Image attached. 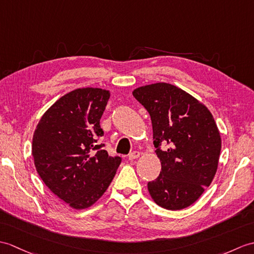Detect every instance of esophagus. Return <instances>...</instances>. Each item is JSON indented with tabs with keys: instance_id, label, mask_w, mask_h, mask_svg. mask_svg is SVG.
I'll return each instance as SVG.
<instances>
[{
	"instance_id": "34e87169",
	"label": "esophagus",
	"mask_w": 254,
	"mask_h": 254,
	"mask_svg": "<svg viewBox=\"0 0 254 254\" xmlns=\"http://www.w3.org/2000/svg\"><path fill=\"white\" fill-rule=\"evenodd\" d=\"M138 157H139V152L136 151V150L129 152V155H128V159H129V160H134V159H136V158H138Z\"/></svg>"
}]
</instances>
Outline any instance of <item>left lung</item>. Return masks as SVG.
Segmentation results:
<instances>
[{
  "label": "left lung",
  "instance_id": "obj_1",
  "mask_svg": "<svg viewBox=\"0 0 254 254\" xmlns=\"http://www.w3.org/2000/svg\"><path fill=\"white\" fill-rule=\"evenodd\" d=\"M148 111L161 172L148 182L151 198L160 207H190L209 187L216 173L221 136L204 105L169 83L140 86L133 91Z\"/></svg>",
  "mask_w": 254,
  "mask_h": 254
}]
</instances>
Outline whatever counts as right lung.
I'll use <instances>...</instances> for the list:
<instances>
[{
    "label": "right lung",
    "instance_id": "1",
    "mask_svg": "<svg viewBox=\"0 0 254 254\" xmlns=\"http://www.w3.org/2000/svg\"><path fill=\"white\" fill-rule=\"evenodd\" d=\"M109 91L76 88L61 97L41 118L32 139L40 178L52 192L74 209L91 207L103 196L121 163L109 156L99 126Z\"/></svg>",
    "mask_w": 254,
    "mask_h": 254
}]
</instances>
